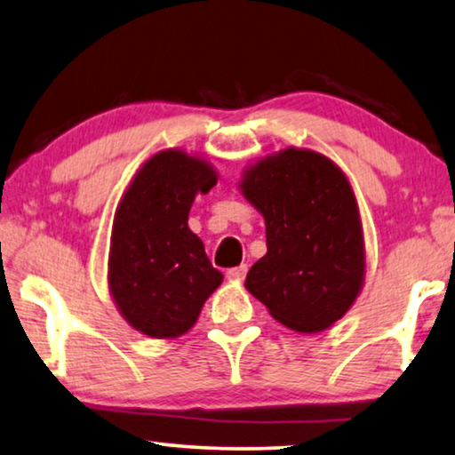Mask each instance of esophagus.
Segmentation results:
<instances>
[{
    "label": "esophagus",
    "mask_w": 455,
    "mask_h": 455,
    "mask_svg": "<svg viewBox=\"0 0 455 455\" xmlns=\"http://www.w3.org/2000/svg\"><path fill=\"white\" fill-rule=\"evenodd\" d=\"M245 275H247V264L235 266V268H228L227 270V276L231 278V281H243Z\"/></svg>",
    "instance_id": "1"
}]
</instances>
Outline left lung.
I'll use <instances>...</instances> for the list:
<instances>
[{
  "mask_svg": "<svg viewBox=\"0 0 455 455\" xmlns=\"http://www.w3.org/2000/svg\"><path fill=\"white\" fill-rule=\"evenodd\" d=\"M243 196L266 220V251L245 287L299 332L329 329L364 281L358 204L345 174L316 151L289 148L245 172Z\"/></svg>",
  "mask_w": 455,
  "mask_h": 455,
  "instance_id": "left-lung-1",
  "label": "left lung"
}]
</instances>
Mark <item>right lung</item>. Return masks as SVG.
Listing matches in <instances>:
<instances>
[{"mask_svg": "<svg viewBox=\"0 0 455 455\" xmlns=\"http://www.w3.org/2000/svg\"><path fill=\"white\" fill-rule=\"evenodd\" d=\"M216 180L208 162L160 151L145 162L118 205L108 283L120 314L143 335H183L222 283L202 239L187 227L193 199Z\"/></svg>", "mask_w": 455, "mask_h": 455, "instance_id": "1", "label": "right lung"}]
</instances>
